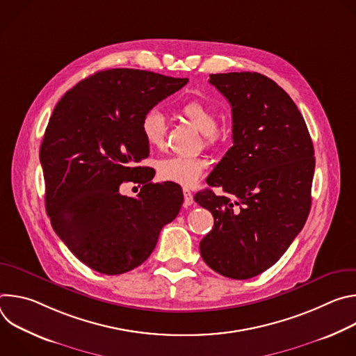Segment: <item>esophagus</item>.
Returning a JSON list of instances; mask_svg holds the SVG:
<instances>
[{"mask_svg":"<svg viewBox=\"0 0 356 356\" xmlns=\"http://www.w3.org/2000/svg\"><path fill=\"white\" fill-rule=\"evenodd\" d=\"M183 194H184V206H186V207L191 206V204H193V202H194L191 191H190L188 188H183Z\"/></svg>","mask_w":356,"mask_h":356,"instance_id":"34e87169","label":"esophagus"}]
</instances>
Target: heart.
I'll list each match as a JSON object with an SVG mask.
<instances>
[{
  "label": "heart",
  "mask_w": 356,
  "mask_h": 356,
  "mask_svg": "<svg viewBox=\"0 0 356 356\" xmlns=\"http://www.w3.org/2000/svg\"><path fill=\"white\" fill-rule=\"evenodd\" d=\"M180 114L193 124L202 135L207 146H216L221 142V134L217 129L218 118L216 111L204 101L193 98L180 107ZM166 120L156 108L149 110L140 120V132L145 142L154 149H159L166 140ZM209 168V159L204 156H169L156 162L158 177L163 181L190 187L198 181Z\"/></svg>",
  "instance_id": "1"
}]
</instances>
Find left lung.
Returning a JSON list of instances; mask_svg holds the SVG:
<instances>
[{"label":"left lung","mask_w":356,"mask_h":356,"mask_svg":"<svg viewBox=\"0 0 356 356\" xmlns=\"http://www.w3.org/2000/svg\"><path fill=\"white\" fill-rule=\"evenodd\" d=\"M232 108V142L207 183L232 195L198 191L213 229L201 239L204 262L245 280L273 266L302 229L312 207L314 147L289 94L261 73L210 74Z\"/></svg>","instance_id":"1"}]
</instances>
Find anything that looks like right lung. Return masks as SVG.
Listing matches in <instances>:
<instances>
[{"instance_id":"obj_1","label":"right lung","mask_w":356,"mask_h":356,"mask_svg":"<svg viewBox=\"0 0 356 356\" xmlns=\"http://www.w3.org/2000/svg\"><path fill=\"white\" fill-rule=\"evenodd\" d=\"M136 69L97 72L58 103L40 145L46 211L73 255L95 272L121 275L154 252L183 194L173 183H149L140 161L149 145L140 120L187 84ZM124 181L143 184L138 199L122 196Z\"/></svg>"}]
</instances>
